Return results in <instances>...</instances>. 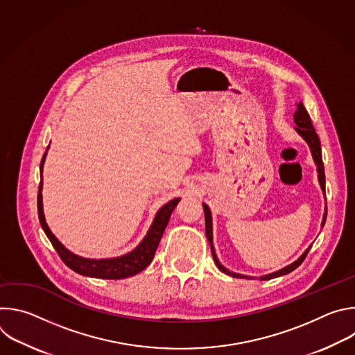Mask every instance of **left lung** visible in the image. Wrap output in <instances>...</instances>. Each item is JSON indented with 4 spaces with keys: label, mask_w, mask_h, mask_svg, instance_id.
<instances>
[{
    "label": "left lung",
    "mask_w": 355,
    "mask_h": 355,
    "mask_svg": "<svg viewBox=\"0 0 355 355\" xmlns=\"http://www.w3.org/2000/svg\"><path fill=\"white\" fill-rule=\"evenodd\" d=\"M293 122L296 125L295 130L297 132V135L305 140L311 148V153H312V157H313V162L318 167V180H319V185L323 191V195L326 198V177H324V167H323V160H322V148H320V140H319V136L312 125V121H311V116L308 114V111L305 110V107H303V104L299 103L296 104V111L293 114ZM204 205V212H205V233H207V237H208V241L211 244V248H212V256H214V260H215V264L216 267L227 274V275H232L234 278H245V279H260V281H267V279H272V278H277V277H281V275H286L289 272H292L295 268H297L302 261L306 259L308 252L311 250L312 245H309L305 251H303V254L295 260L292 264L275 271V272H271V274H267V275H261V277H251V275H244V274H237V272H233L230 270H227L225 266L220 264L216 252H215V247H214V227H212V214H211V209L207 204H202ZM326 216H327V207H324V214H323V219H322V227L324 226L326 223Z\"/></svg>",
    "instance_id": "1"
}]
</instances>
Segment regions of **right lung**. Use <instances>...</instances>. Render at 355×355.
<instances>
[{
    "mask_svg": "<svg viewBox=\"0 0 355 355\" xmlns=\"http://www.w3.org/2000/svg\"><path fill=\"white\" fill-rule=\"evenodd\" d=\"M49 150V146H47ZM46 153L43 155L42 163H40V185H39V192H37V214H39V220L42 225L43 232L46 233L47 239L50 243L53 244L56 251L59 252L60 259L63 263L71 268L73 271L78 272L80 275L91 277V278H103V279H122L128 277H133L143 271L150 263L153 260L157 245L162 240V236L167 227V223L170 220V216L177 207L181 198H174L168 200L166 205H163L153 222H151L150 229L147 230L146 236L143 240L129 252L119 257H112V259H87L74 254L73 251L66 248L59 239L52 233V230L49 229L46 219H44V212H43V199H42V188H43V166L46 160Z\"/></svg>",
    "mask_w": 355,
    "mask_h": 355,
    "instance_id": "right-lung-1",
    "label": "right lung"
}]
</instances>
